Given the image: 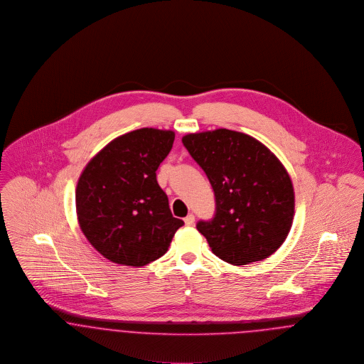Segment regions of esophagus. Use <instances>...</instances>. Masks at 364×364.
<instances>
[{"mask_svg":"<svg viewBox=\"0 0 364 364\" xmlns=\"http://www.w3.org/2000/svg\"><path fill=\"white\" fill-rule=\"evenodd\" d=\"M194 219H196V218H194L193 213L188 215V216L183 219V220H185V225H186V226H193V225H194Z\"/></svg>","mask_w":364,"mask_h":364,"instance_id":"esophagus-1","label":"esophagus"}]
</instances>
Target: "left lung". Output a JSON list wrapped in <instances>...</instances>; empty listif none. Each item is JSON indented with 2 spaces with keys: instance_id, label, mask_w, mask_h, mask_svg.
<instances>
[{
  "instance_id": "8db88e82",
  "label": "left lung",
  "mask_w": 364,
  "mask_h": 364,
  "mask_svg": "<svg viewBox=\"0 0 364 364\" xmlns=\"http://www.w3.org/2000/svg\"><path fill=\"white\" fill-rule=\"evenodd\" d=\"M182 142L215 194L213 218L197 223L212 252L235 266L267 259L287 240L294 215L285 167L262 142L228 129L185 135Z\"/></svg>"
}]
</instances>
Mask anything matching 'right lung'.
Wrapping results in <instances>:
<instances>
[{
  "instance_id": "right-lung-1",
  "label": "right lung",
  "mask_w": 364,
  "mask_h": 364,
  "mask_svg": "<svg viewBox=\"0 0 364 364\" xmlns=\"http://www.w3.org/2000/svg\"><path fill=\"white\" fill-rule=\"evenodd\" d=\"M170 130L120 135L89 161L77 181L79 226L108 260L142 267L161 257L183 220L173 218L156 171L173 148Z\"/></svg>"
}]
</instances>
